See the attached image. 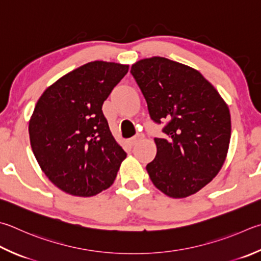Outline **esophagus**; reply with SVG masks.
Listing matches in <instances>:
<instances>
[{"mask_svg": "<svg viewBox=\"0 0 261 261\" xmlns=\"http://www.w3.org/2000/svg\"><path fill=\"white\" fill-rule=\"evenodd\" d=\"M144 138V135H141V134H138V135H136L135 137H132L131 139H129L127 140V144H129L130 146H135V145H137L139 143V141Z\"/></svg>", "mask_w": 261, "mask_h": 261, "instance_id": "obj_1", "label": "esophagus"}]
</instances>
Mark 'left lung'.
I'll list each match as a JSON object with an SVG mask.
<instances>
[{
  "mask_svg": "<svg viewBox=\"0 0 261 261\" xmlns=\"http://www.w3.org/2000/svg\"><path fill=\"white\" fill-rule=\"evenodd\" d=\"M131 74L146 99L150 118L167 122L155 138V159L147 172L165 195L197 193L224 164L230 140V114L215 87L198 70L163 57L132 65Z\"/></svg>",
  "mask_w": 261,
  "mask_h": 261,
  "instance_id": "1",
  "label": "left lung"
}]
</instances>
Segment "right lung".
Instances as JSON below:
<instances>
[{"label": "right lung", "instance_id": "obj_1", "mask_svg": "<svg viewBox=\"0 0 261 261\" xmlns=\"http://www.w3.org/2000/svg\"><path fill=\"white\" fill-rule=\"evenodd\" d=\"M129 66L91 61L64 75L40 97L30 121L31 146L50 181L89 197L114 182L126 153L116 143L102 103Z\"/></svg>", "mask_w": 261, "mask_h": 261}]
</instances>
